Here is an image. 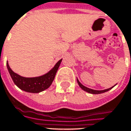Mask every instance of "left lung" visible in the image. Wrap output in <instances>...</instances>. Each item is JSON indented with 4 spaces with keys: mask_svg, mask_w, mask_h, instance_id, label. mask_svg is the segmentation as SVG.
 Instances as JSON below:
<instances>
[{
    "mask_svg": "<svg viewBox=\"0 0 131 131\" xmlns=\"http://www.w3.org/2000/svg\"><path fill=\"white\" fill-rule=\"evenodd\" d=\"M77 82H78V84H79V86L81 88V89H83L84 91L85 92H88L89 94H102V93H104V92H108L109 90H110L111 89H113L115 86H113L112 87H110V88L107 89H104V90H94V89H89L88 87H86L85 86H84L82 84H81L80 83V81H79V79H77Z\"/></svg>",
    "mask_w": 131,
    "mask_h": 131,
    "instance_id": "8db88e82",
    "label": "left lung"
}]
</instances>
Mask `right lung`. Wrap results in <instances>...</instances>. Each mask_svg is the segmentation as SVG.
Returning <instances> with one entry per match:
<instances>
[{"label":"right lung","mask_w":131,"mask_h":131,"mask_svg":"<svg viewBox=\"0 0 131 131\" xmlns=\"http://www.w3.org/2000/svg\"><path fill=\"white\" fill-rule=\"evenodd\" d=\"M62 59L58 61L55 66L45 74L37 77H24L14 72L7 61L6 66L11 79L18 88L29 93H39L48 89L55 79V74L58 70Z\"/></svg>","instance_id":"right-lung-1"}]
</instances>
